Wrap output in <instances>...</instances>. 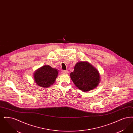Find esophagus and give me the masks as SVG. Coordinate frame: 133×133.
Masks as SVG:
<instances>
[{"mask_svg":"<svg viewBox=\"0 0 133 133\" xmlns=\"http://www.w3.org/2000/svg\"><path fill=\"white\" fill-rule=\"evenodd\" d=\"M62 73L63 74H66L68 73V71L67 70H63L62 71Z\"/></svg>","mask_w":133,"mask_h":133,"instance_id":"34e87169","label":"esophagus"}]
</instances>
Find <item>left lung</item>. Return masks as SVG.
I'll use <instances>...</instances> for the list:
<instances>
[{"instance_id": "obj_1", "label": "left lung", "mask_w": 133, "mask_h": 133, "mask_svg": "<svg viewBox=\"0 0 133 133\" xmlns=\"http://www.w3.org/2000/svg\"><path fill=\"white\" fill-rule=\"evenodd\" d=\"M70 77L76 87L83 92L92 90L101 81L98 70L87 61L77 62Z\"/></svg>"}]
</instances>
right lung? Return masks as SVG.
I'll list each match as a JSON object with an SVG mask.
<instances>
[{"label":"right lung","mask_w":133,"mask_h":133,"mask_svg":"<svg viewBox=\"0 0 133 133\" xmlns=\"http://www.w3.org/2000/svg\"><path fill=\"white\" fill-rule=\"evenodd\" d=\"M58 71L48 65H44L34 72V80L39 87L48 88L55 82Z\"/></svg>","instance_id":"add662e5"}]
</instances>
